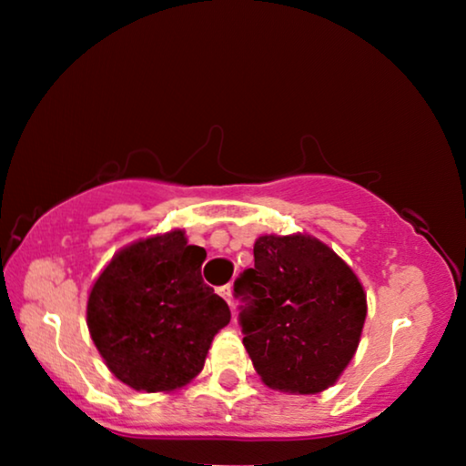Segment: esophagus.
<instances>
[{"mask_svg": "<svg viewBox=\"0 0 466 466\" xmlns=\"http://www.w3.org/2000/svg\"><path fill=\"white\" fill-rule=\"evenodd\" d=\"M218 291H219V296H222L226 302L232 306V286H230V283H226V286H222Z\"/></svg>", "mask_w": 466, "mask_h": 466, "instance_id": "esophagus-1", "label": "esophagus"}]
</instances>
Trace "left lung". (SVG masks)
Wrapping results in <instances>:
<instances>
[{
	"label": "left lung",
	"instance_id": "left-lung-1",
	"mask_svg": "<svg viewBox=\"0 0 466 466\" xmlns=\"http://www.w3.org/2000/svg\"><path fill=\"white\" fill-rule=\"evenodd\" d=\"M255 267L234 281L252 366L275 390L329 389L356 356L366 320L358 275L325 242L309 234H265Z\"/></svg>",
	"mask_w": 466,
	"mask_h": 466
}]
</instances>
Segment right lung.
Segmentation results:
<instances>
[{
  "label": "right lung",
  "mask_w": 466,
  "mask_h": 466,
  "mask_svg": "<svg viewBox=\"0 0 466 466\" xmlns=\"http://www.w3.org/2000/svg\"><path fill=\"white\" fill-rule=\"evenodd\" d=\"M208 252L183 230L121 248L88 296L90 337L106 368L136 390L168 392L201 372L230 309L201 278Z\"/></svg>",
  "instance_id": "add662e5"
}]
</instances>
